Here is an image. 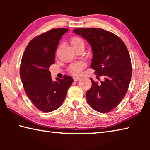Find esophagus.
Wrapping results in <instances>:
<instances>
[{
	"label": "esophagus",
	"mask_w": 150,
	"mask_h": 150,
	"mask_svg": "<svg viewBox=\"0 0 150 150\" xmlns=\"http://www.w3.org/2000/svg\"><path fill=\"white\" fill-rule=\"evenodd\" d=\"M81 79V77H73V80H74L75 81H79Z\"/></svg>",
	"instance_id": "1"
}]
</instances>
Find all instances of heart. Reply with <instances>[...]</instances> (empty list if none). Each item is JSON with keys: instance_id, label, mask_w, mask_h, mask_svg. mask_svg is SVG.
<instances>
[{"instance_id": "obj_1", "label": "heart", "mask_w": 150, "mask_h": 150, "mask_svg": "<svg viewBox=\"0 0 150 150\" xmlns=\"http://www.w3.org/2000/svg\"><path fill=\"white\" fill-rule=\"evenodd\" d=\"M70 44L73 49H74V48L79 47H84L85 43L81 38L75 36V37H73L71 39ZM84 67H85L84 63L81 62L76 63L69 66V71L70 73H71L72 74H78V73L81 71V69H83V68Z\"/></svg>"}]
</instances>
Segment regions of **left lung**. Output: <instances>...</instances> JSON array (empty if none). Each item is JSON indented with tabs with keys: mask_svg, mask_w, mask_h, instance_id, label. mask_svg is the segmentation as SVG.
I'll use <instances>...</instances> for the list:
<instances>
[{
	"mask_svg": "<svg viewBox=\"0 0 150 150\" xmlns=\"http://www.w3.org/2000/svg\"><path fill=\"white\" fill-rule=\"evenodd\" d=\"M73 32L91 45V67L104 80L95 82L86 93L88 103L99 112H110L118 106L128 91L132 77L131 59L126 45L120 38L100 28H75ZM96 77V78H98Z\"/></svg>",
	"mask_w": 150,
	"mask_h": 150,
	"instance_id": "obj_1",
	"label": "left lung"
}]
</instances>
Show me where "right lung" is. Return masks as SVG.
<instances>
[{
  "instance_id": "obj_1",
  "label": "right lung",
  "mask_w": 150,
  "mask_h": 150,
  "mask_svg": "<svg viewBox=\"0 0 150 150\" xmlns=\"http://www.w3.org/2000/svg\"><path fill=\"white\" fill-rule=\"evenodd\" d=\"M67 32V28L52 29L35 37L27 45L22 58L20 75L24 90L35 107L44 112L62 105L73 82L68 75L54 81L48 69L55 63L60 39Z\"/></svg>"
}]
</instances>
